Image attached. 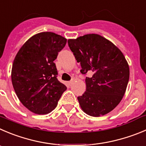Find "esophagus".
Returning <instances> with one entry per match:
<instances>
[{"label": "esophagus", "instance_id": "1", "mask_svg": "<svg viewBox=\"0 0 146 146\" xmlns=\"http://www.w3.org/2000/svg\"><path fill=\"white\" fill-rule=\"evenodd\" d=\"M73 80H71L70 81H68V84L69 86H70L72 84H73Z\"/></svg>", "mask_w": 146, "mask_h": 146}]
</instances>
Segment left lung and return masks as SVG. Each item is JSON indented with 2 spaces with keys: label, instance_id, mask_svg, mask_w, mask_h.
<instances>
[{
  "label": "left lung",
  "instance_id": "1",
  "mask_svg": "<svg viewBox=\"0 0 146 146\" xmlns=\"http://www.w3.org/2000/svg\"><path fill=\"white\" fill-rule=\"evenodd\" d=\"M68 46L81 72L90 71L86 77V91L78 97L81 109L92 117L110 112L119 104L126 91L130 68L121 50L112 42L96 34H89L68 40Z\"/></svg>",
  "mask_w": 146,
  "mask_h": 146
}]
</instances>
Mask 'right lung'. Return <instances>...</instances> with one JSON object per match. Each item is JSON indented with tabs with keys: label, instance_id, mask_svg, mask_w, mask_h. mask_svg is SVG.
I'll return each instance as SVG.
<instances>
[{
	"label": "right lung",
	"instance_id": "obj_1",
	"mask_svg": "<svg viewBox=\"0 0 146 146\" xmlns=\"http://www.w3.org/2000/svg\"><path fill=\"white\" fill-rule=\"evenodd\" d=\"M66 42L59 35L40 32L30 37L15 57L11 70L13 88L23 105L35 114L52 111L67 89L57 78L54 62Z\"/></svg>",
	"mask_w": 146,
	"mask_h": 146
}]
</instances>
